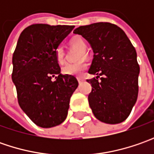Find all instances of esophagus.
<instances>
[{"mask_svg":"<svg viewBox=\"0 0 154 154\" xmlns=\"http://www.w3.org/2000/svg\"><path fill=\"white\" fill-rule=\"evenodd\" d=\"M77 80H78V81H79V83H80H80H82V82L84 81V80H83L82 78H78Z\"/></svg>","mask_w":154,"mask_h":154,"instance_id":"esophagus-1","label":"esophagus"}]
</instances>
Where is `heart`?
Segmentation results:
<instances>
[{
    "label": "heart",
    "instance_id": "1",
    "mask_svg": "<svg viewBox=\"0 0 154 154\" xmlns=\"http://www.w3.org/2000/svg\"><path fill=\"white\" fill-rule=\"evenodd\" d=\"M70 44L79 48L81 50L80 53V56L78 60H83L85 57L87 56V52L85 50L86 49V42L85 39L82 38L81 37H74L71 39ZM55 56H56V61L58 63H62L64 62V57H65V51L62 46H58L55 51ZM87 68V64L85 62H80L77 63H68L64 65L62 68V73L64 74H68V75H80L83 73L84 70H86Z\"/></svg>",
    "mask_w": 154,
    "mask_h": 154
}]
</instances>
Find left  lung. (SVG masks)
Wrapping results in <instances>:
<instances>
[{
  "label": "left lung",
  "instance_id": "left-lung-1",
  "mask_svg": "<svg viewBox=\"0 0 154 154\" xmlns=\"http://www.w3.org/2000/svg\"><path fill=\"white\" fill-rule=\"evenodd\" d=\"M74 33L86 38L93 51L88 73L98 76L87 80L93 115L109 124L126 120L138 97L140 67L134 47L120 27L108 22L80 26Z\"/></svg>",
  "mask_w": 154,
  "mask_h": 154
}]
</instances>
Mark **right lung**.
I'll list each match as a JSON object with an SVG mask.
<instances>
[{"mask_svg":"<svg viewBox=\"0 0 154 154\" xmlns=\"http://www.w3.org/2000/svg\"><path fill=\"white\" fill-rule=\"evenodd\" d=\"M74 28L32 25L21 32L14 52L12 80L18 102L39 127H55L65 121L70 98L79 85L74 76L61 74L55 56L56 48Z\"/></svg>","mask_w":154,"mask_h":154,"instance_id":"obj_1","label":"right lung"}]
</instances>
